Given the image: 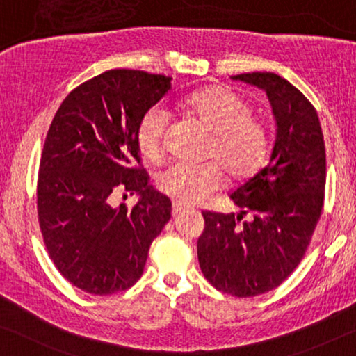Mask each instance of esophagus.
I'll use <instances>...</instances> for the list:
<instances>
[{
    "instance_id": "esophagus-1",
    "label": "esophagus",
    "mask_w": 356,
    "mask_h": 356,
    "mask_svg": "<svg viewBox=\"0 0 356 356\" xmlns=\"http://www.w3.org/2000/svg\"><path fill=\"white\" fill-rule=\"evenodd\" d=\"M185 204H182V203H172V214H180V213H184L185 211Z\"/></svg>"
}]
</instances>
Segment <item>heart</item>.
I'll return each instance as SVG.
<instances>
[{
	"label": "heart",
	"mask_w": 356,
	"mask_h": 356,
	"mask_svg": "<svg viewBox=\"0 0 356 356\" xmlns=\"http://www.w3.org/2000/svg\"><path fill=\"white\" fill-rule=\"evenodd\" d=\"M185 113L213 135L208 158L220 163H177L159 172V192L184 204L203 203L222 184V169L229 179L252 177L269 152V135L261 122L252 119L250 104L226 87H207L190 95L184 103ZM169 127V114L153 106L143 114L137 126L140 153L149 161H159L164 137Z\"/></svg>",
	"instance_id": "obj_1"
}]
</instances>
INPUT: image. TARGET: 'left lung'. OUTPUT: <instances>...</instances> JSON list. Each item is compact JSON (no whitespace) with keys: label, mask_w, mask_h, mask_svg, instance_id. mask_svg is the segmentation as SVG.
<instances>
[{"label":"left lung","mask_w":356,"mask_h":356,"mask_svg":"<svg viewBox=\"0 0 356 356\" xmlns=\"http://www.w3.org/2000/svg\"><path fill=\"white\" fill-rule=\"evenodd\" d=\"M232 79L266 92L276 142L266 166L230 195L237 214L203 213L197 250L211 285L247 298L276 289L302 261L323 211L326 148L316 109L292 83L273 72Z\"/></svg>","instance_id":"8db88e82"}]
</instances>
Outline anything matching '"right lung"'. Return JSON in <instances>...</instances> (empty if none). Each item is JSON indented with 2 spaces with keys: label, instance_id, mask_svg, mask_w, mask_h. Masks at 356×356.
<instances>
[{
  "label": "right lung",
  "instance_id": "add662e5",
  "mask_svg": "<svg viewBox=\"0 0 356 356\" xmlns=\"http://www.w3.org/2000/svg\"><path fill=\"white\" fill-rule=\"evenodd\" d=\"M171 80L113 69L74 88L54 114L40 159L38 222L54 266L83 292L132 287L171 219V200L135 166L140 119L171 90ZM116 191L140 198L132 210L113 207Z\"/></svg>",
  "mask_w": 356,
  "mask_h": 356
}]
</instances>
